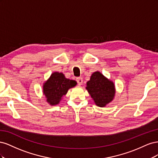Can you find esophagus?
I'll use <instances>...</instances> for the list:
<instances>
[{
    "label": "esophagus",
    "instance_id": "34e87169",
    "mask_svg": "<svg viewBox=\"0 0 158 158\" xmlns=\"http://www.w3.org/2000/svg\"><path fill=\"white\" fill-rule=\"evenodd\" d=\"M76 82H77V83L79 85H81L83 83V78H81V77L77 78H76Z\"/></svg>",
    "mask_w": 158,
    "mask_h": 158
}]
</instances>
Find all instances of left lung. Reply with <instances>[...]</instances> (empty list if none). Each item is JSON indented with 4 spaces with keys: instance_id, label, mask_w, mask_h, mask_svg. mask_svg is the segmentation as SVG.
Wrapping results in <instances>:
<instances>
[{
    "instance_id": "left-lung-1",
    "label": "left lung",
    "mask_w": 158,
    "mask_h": 158,
    "mask_svg": "<svg viewBox=\"0 0 158 158\" xmlns=\"http://www.w3.org/2000/svg\"><path fill=\"white\" fill-rule=\"evenodd\" d=\"M86 89L99 107L106 106L112 101L114 95V84L99 72H95L91 76Z\"/></svg>"
}]
</instances>
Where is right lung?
Masks as SVG:
<instances>
[{"label": "right lung", "mask_w": 158, "mask_h": 158, "mask_svg": "<svg viewBox=\"0 0 158 158\" xmlns=\"http://www.w3.org/2000/svg\"><path fill=\"white\" fill-rule=\"evenodd\" d=\"M76 85V82L67 79L63 74L54 73L44 85V94L47 101L51 106L58 104L61 98L67 93L69 89Z\"/></svg>", "instance_id": "obj_1"}]
</instances>
